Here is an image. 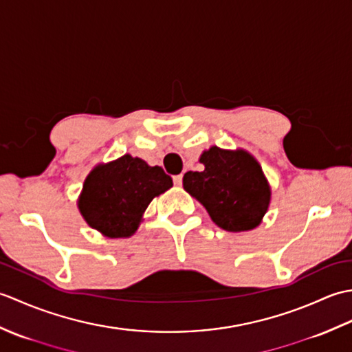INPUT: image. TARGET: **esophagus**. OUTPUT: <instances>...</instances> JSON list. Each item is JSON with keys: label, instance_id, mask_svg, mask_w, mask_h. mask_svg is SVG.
Wrapping results in <instances>:
<instances>
[{"label": "esophagus", "instance_id": "esophagus-1", "mask_svg": "<svg viewBox=\"0 0 352 352\" xmlns=\"http://www.w3.org/2000/svg\"><path fill=\"white\" fill-rule=\"evenodd\" d=\"M174 184L175 186H182L183 184V175H175L174 177Z\"/></svg>", "mask_w": 352, "mask_h": 352}]
</instances>
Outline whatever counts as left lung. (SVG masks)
<instances>
[{
  "label": "left lung",
  "mask_w": 352,
  "mask_h": 352,
  "mask_svg": "<svg viewBox=\"0 0 352 352\" xmlns=\"http://www.w3.org/2000/svg\"><path fill=\"white\" fill-rule=\"evenodd\" d=\"M199 163L203 170L184 174V190L206 207L218 227L231 233L257 228L272 190L256 157L242 148L213 145L199 155Z\"/></svg>",
  "instance_id": "left-lung-1"
}]
</instances>
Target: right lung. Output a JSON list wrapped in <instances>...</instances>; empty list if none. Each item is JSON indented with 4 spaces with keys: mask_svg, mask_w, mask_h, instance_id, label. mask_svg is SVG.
<instances>
[{
    "mask_svg": "<svg viewBox=\"0 0 352 352\" xmlns=\"http://www.w3.org/2000/svg\"><path fill=\"white\" fill-rule=\"evenodd\" d=\"M170 188L172 178L160 166L124 154L89 172L77 204L89 227L109 239H125L136 233L149 203Z\"/></svg>",
    "mask_w": 352,
    "mask_h": 352,
    "instance_id": "obj_1",
    "label": "right lung"
}]
</instances>
